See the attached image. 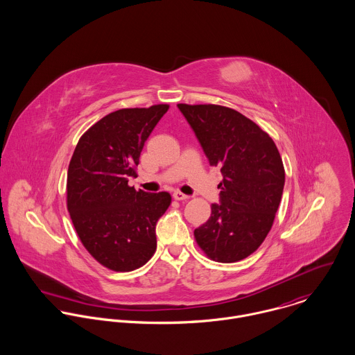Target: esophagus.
Wrapping results in <instances>:
<instances>
[{"label": "esophagus", "mask_w": 355, "mask_h": 355, "mask_svg": "<svg viewBox=\"0 0 355 355\" xmlns=\"http://www.w3.org/2000/svg\"><path fill=\"white\" fill-rule=\"evenodd\" d=\"M173 198H175L176 201H186V200H189V196H186V194H183V193H180V191H175V193H173Z\"/></svg>", "instance_id": "obj_1"}]
</instances>
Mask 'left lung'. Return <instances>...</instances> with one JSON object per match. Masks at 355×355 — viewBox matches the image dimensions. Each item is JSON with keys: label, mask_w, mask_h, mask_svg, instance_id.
Wrapping results in <instances>:
<instances>
[{"label": "left lung", "mask_w": 355, "mask_h": 355, "mask_svg": "<svg viewBox=\"0 0 355 355\" xmlns=\"http://www.w3.org/2000/svg\"><path fill=\"white\" fill-rule=\"evenodd\" d=\"M178 107L191 125L211 166H218L220 203L194 231L203 253L217 262L253 254L269 234L284 187V166L272 138L254 121L221 105Z\"/></svg>", "instance_id": "1"}]
</instances>
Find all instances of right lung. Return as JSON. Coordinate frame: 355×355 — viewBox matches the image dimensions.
I'll use <instances>...</instances> for the list:
<instances>
[{
  "mask_svg": "<svg viewBox=\"0 0 355 355\" xmlns=\"http://www.w3.org/2000/svg\"><path fill=\"white\" fill-rule=\"evenodd\" d=\"M169 105L119 109L79 139L67 173V207L75 231L101 265L130 272L155 252V224L171 205L169 193L135 190L141 152Z\"/></svg>",
  "mask_w": 355,
  "mask_h": 355,
  "instance_id": "add662e5",
  "label": "right lung"
}]
</instances>
